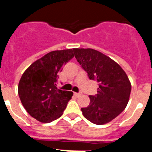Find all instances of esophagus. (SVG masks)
<instances>
[{"instance_id": "34e87169", "label": "esophagus", "mask_w": 152, "mask_h": 152, "mask_svg": "<svg viewBox=\"0 0 152 152\" xmlns=\"http://www.w3.org/2000/svg\"><path fill=\"white\" fill-rule=\"evenodd\" d=\"M74 94H75L76 96H80V95H81L80 94V93H76V92L74 93Z\"/></svg>"}]
</instances>
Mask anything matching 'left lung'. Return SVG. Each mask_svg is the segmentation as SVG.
I'll use <instances>...</instances> for the list:
<instances>
[{"label": "left lung", "instance_id": "left-lung-1", "mask_svg": "<svg viewBox=\"0 0 152 152\" xmlns=\"http://www.w3.org/2000/svg\"><path fill=\"white\" fill-rule=\"evenodd\" d=\"M75 57L91 80L99 84L95 96H89L90 104L81 108L84 117L96 125L111 122L128 104L131 83L118 63L93 49H73Z\"/></svg>", "mask_w": 152, "mask_h": 152}]
</instances>
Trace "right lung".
<instances>
[{
	"mask_svg": "<svg viewBox=\"0 0 152 152\" xmlns=\"http://www.w3.org/2000/svg\"><path fill=\"white\" fill-rule=\"evenodd\" d=\"M73 57L72 49L52 51L23 74L18 84L19 96L25 110L36 120L49 123L64 113L73 92L58 89V74Z\"/></svg>",
	"mask_w": 152,
	"mask_h": 152,
	"instance_id": "right-lung-1",
	"label": "right lung"
}]
</instances>
